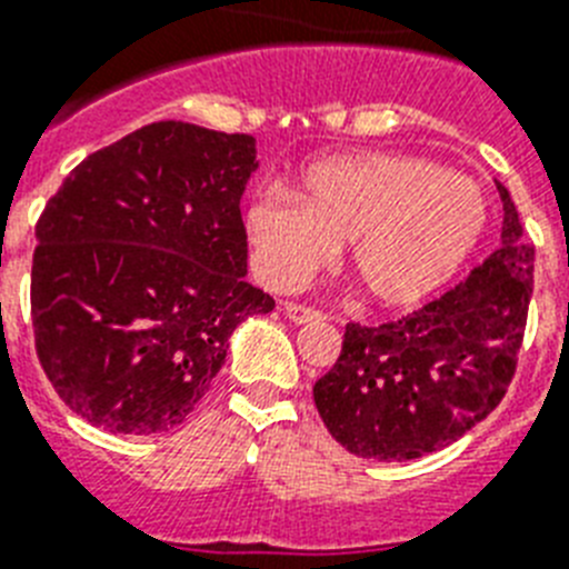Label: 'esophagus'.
<instances>
[{
  "mask_svg": "<svg viewBox=\"0 0 569 569\" xmlns=\"http://www.w3.org/2000/svg\"><path fill=\"white\" fill-rule=\"evenodd\" d=\"M283 312L292 323H312V321H321V318H323L318 309L300 307V303H283Z\"/></svg>",
  "mask_w": 569,
  "mask_h": 569,
  "instance_id": "34e87169",
  "label": "esophagus"
}]
</instances>
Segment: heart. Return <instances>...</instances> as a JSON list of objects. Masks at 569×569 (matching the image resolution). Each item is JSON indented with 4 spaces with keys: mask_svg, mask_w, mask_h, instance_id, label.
<instances>
[{
    "mask_svg": "<svg viewBox=\"0 0 569 569\" xmlns=\"http://www.w3.org/2000/svg\"><path fill=\"white\" fill-rule=\"evenodd\" d=\"M486 193L471 176L408 152L312 161L300 199L262 190L246 213L257 271L292 289L347 240L350 271L379 307H413L446 286L486 231Z\"/></svg>",
    "mask_w": 569,
    "mask_h": 569,
    "instance_id": "b5f03b06",
    "label": "heart"
}]
</instances>
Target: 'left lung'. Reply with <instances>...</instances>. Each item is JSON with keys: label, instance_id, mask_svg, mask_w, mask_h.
I'll return each mask as SVG.
<instances>
[{"label": "left lung", "instance_id": "1", "mask_svg": "<svg viewBox=\"0 0 569 569\" xmlns=\"http://www.w3.org/2000/svg\"><path fill=\"white\" fill-rule=\"evenodd\" d=\"M500 248L439 300L381 327L347 323L315 408L350 455L402 462L451 446L498 408L515 376L536 246L509 190Z\"/></svg>", "mask_w": 569, "mask_h": 569}]
</instances>
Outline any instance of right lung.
<instances>
[{"mask_svg":"<svg viewBox=\"0 0 569 569\" xmlns=\"http://www.w3.org/2000/svg\"><path fill=\"white\" fill-rule=\"evenodd\" d=\"M257 141L147 123L86 156L37 222L31 318L57 396L112 433L190 417L228 338L274 309L251 286L240 199Z\"/></svg>","mask_w":569,"mask_h":569,"instance_id":"add662e5","label":"right lung"}]
</instances>
